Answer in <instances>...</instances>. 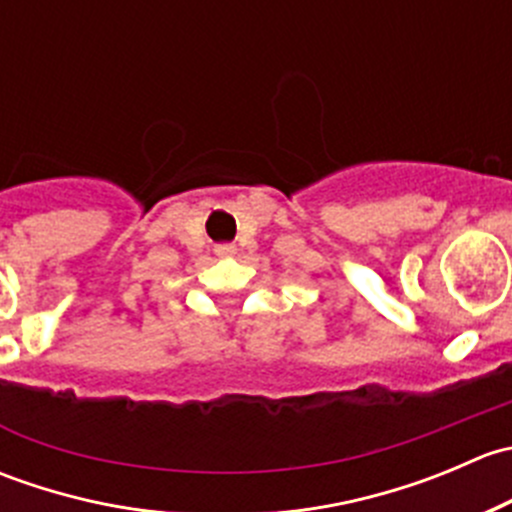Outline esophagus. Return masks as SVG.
Returning <instances> with one entry per match:
<instances>
[{
    "label": "esophagus",
    "instance_id": "34e87169",
    "mask_svg": "<svg viewBox=\"0 0 512 512\" xmlns=\"http://www.w3.org/2000/svg\"><path fill=\"white\" fill-rule=\"evenodd\" d=\"M220 252H223V255H230V252H232V247H230V245H225V247H220Z\"/></svg>",
    "mask_w": 512,
    "mask_h": 512
}]
</instances>
